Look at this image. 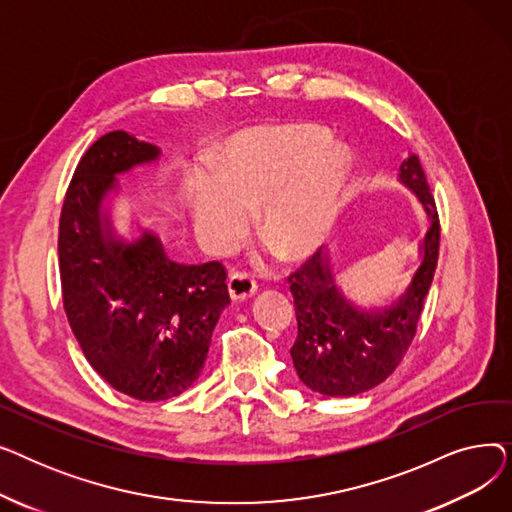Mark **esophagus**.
Listing matches in <instances>:
<instances>
[{
	"instance_id": "esophagus-1",
	"label": "esophagus",
	"mask_w": 512,
	"mask_h": 512,
	"mask_svg": "<svg viewBox=\"0 0 512 512\" xmlns=\"http://www.w3.org/2000/svg\"><path fill=\"white\" fill-rule=\"evenodd\" d=\"M257 290L255 280L247 274V272H234L228 278V292L232 301H245L249 297H253Z\"/></svg>"
}]
</instances>
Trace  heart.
<instances>
[{
  "instance_id": "heart-1",
  "label": "heart",
  "mask_w": 512,
  "mask_h": 512,
  "mask_svg": "<svg viewBox=\"0 0 512 512\" xmlns=\"http://www.w3.org/2000/svg\"><path fill=\"white\" fill-rule=\"evenodd\" d=\"M332 132L315 124L261 128L232 139L220 161V186L199 182L193 220L211 253L232 251L259 210L257 228L286 259L313 253L330 234L351 151L330 145Z\"/></svg>"
}]
</instances>
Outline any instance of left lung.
I'll return each instance as SVG.
<instances>
[{
    "instance_id": "obj_1",
    "label": "left lung",
    "mask_w": 512,
    "mask_h": 512,
    "mask_svg": "<svg viewBox=\"0 0 512 512\" xmlns=\"http://www.w3.org/2000/svg\"><path fill=\"white\" fill-rule=\"evenodd\" d=\"M398 178L419 197L429 228L423 236L417 272L392 305L365 311L346 301L334 282L330 259L321 255V249L288 276L299 321L290 355L301 382L313 392L355 396L375 388L398 367L415 338L438 265L440 220L415 153L402 161Z\"/></svg>"
}]
</instances>
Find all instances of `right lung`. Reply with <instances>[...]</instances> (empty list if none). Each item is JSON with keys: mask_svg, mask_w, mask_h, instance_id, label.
<instances>
[{"mask_svg": "<svg viewBox=\"0 0 512 512\" xmlns=\"http://www.w3.org/2000/svg\"><path fill=\"white\" fill-rule=\"evenodd\" d=\"M157 157L124 130L103 134L74 170L58 238L64 311L87 361L114 390L147 402L197 382L230 305L220 261H170L153 232L126 242L103 211L116 176Z\"/></svg>", "mask_w": 512, "mask_h": 512, "instance_id": "right-lung-1", "label": "right lung"}]
</instances>
